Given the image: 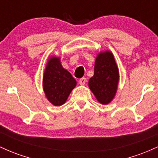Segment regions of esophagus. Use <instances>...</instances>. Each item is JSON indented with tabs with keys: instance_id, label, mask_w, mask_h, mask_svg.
Segmentation results:
<instances>
[{
	"instance_id": "34e87169",
	"label": "esophagus",
	"mask_w": 158,
	"mask_h": 158,
	"mask_svg": "<svg viewBox=\"0 0 158 158\" xmlns=\"http://www.w3.org/2000/svg\"><path fill=\"white\" fill-rule=\"evenodd\" d=\"M86 81H87L86 78L82 77V78H81L80 79H79V84H80L81 85H84L85 83H86Z\"/></svg>"
}]
</instances>
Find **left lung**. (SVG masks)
Listing matches in <instances>:
<instances>
[{
  "label": "left lung",
  "instance_id": "1",
  "mask_svg": "<svg viewBox=\"0 0 158 158\" xmlns=\"http://www.w3.org/2000/svg\"><path fill=\"white\" fill-rule=\"evenodd\" d=\"M119 81V71L113 54L100 52L94 64V74L88 85L99 102L108 104L115 96Z\"/></svg>",
  "mask_w": 158,
  "mask_h": 158
}]
</instances>
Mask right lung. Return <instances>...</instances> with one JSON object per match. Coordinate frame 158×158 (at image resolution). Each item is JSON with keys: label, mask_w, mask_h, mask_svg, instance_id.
<instances>
[{"label": "right lung", "mask_w": 158, "mask_h": 158, "mask_svg": "<svg viewBox=\"0 0 158 158\" xmlns=\"http://www.w3.org/2000/svg\"><path fill=\"white\" fill-rule=\"evenodd\" d=\"M76 85V79L61 66L59 58L50 59L43 77V88L48 100L56 106H61Z\"/></svg>", "instance_id": "1"}]
</instances>
